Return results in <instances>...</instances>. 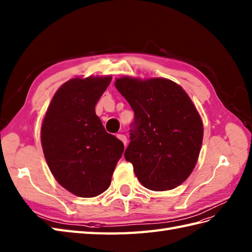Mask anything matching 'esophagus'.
Listing matches in <instances>:
<instances>
[{
  "mask_svg": "<svg viewBox=\"0 0 252 252\" xmlns=\"http://www.w3.org/2000/svg\"><path fill=\"white\" fill-rule=\"evenodd\" d=\"M118 138L122 141L123 143H124V145L126 146V144H127V138H126V136L125 134H122V133H119L118 134Z\"/></svg>",
  "mask_w": 252,
  "mask_h": 252,
  "instance_id": "34e87169",
  "label": "esophagus"
}]
</instances>
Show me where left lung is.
I'll list each match as a JSON object with an SVG mask.
<instances>
[{"mask_svg": "<svg viewBox=\"0 0 252 252\" xmlns=\"http://www.w3.org/2000/svg\"><path fill=\"white\" fill-rule=\"evenodd\" d=\"M115 87L134 112L124 156L139 182L154 191L180 186L192 172L203 139V124L191 99L168 79L124 77Z\"/></svg>", "mask_w": 252, "mask_h": 252, "instance_id": "obj_1", "label": "left lung"}]
</instances>
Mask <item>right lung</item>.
Wrapping results in <instances>:
<instances>
[{
	"label": "right lung",
	"instance_id": "right-lung-1",
	"mask_svg": "<svg viewBox=\"0 0 252 252\" xmlns=\"http://www.w3.org/2000/svg\"><path fill=\"white\" fill-rule=\"evenodd\" d=\"M111 77L75 78L54 94L41 125L49 169L61 186L82 198L109 188L124 144L108 133L95 113Z\"/></svg>",
	"mask_w": 252,
	"mask_h": 252
}]
</instances>
